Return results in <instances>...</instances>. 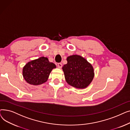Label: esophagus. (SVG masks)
Instances as JSON below:
<instances>
[{"instance_id": "1", "label": "esophagus", "mask_w": 130, "mask_h": 130, "mask_svg": "<svg viewBox=\"0 0 130 130\" xmlns=\"http://www.w3.org/2000/svg\"><path fill=\"white\" fill-rule=\"evenodd\" d=\"M62 66H63V65L61 63H58V64H57V67L59 68V69H61V67H62Z\"/></svg>"}]
</instances>
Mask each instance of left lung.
Listing matches in <instances>:
<instances>
[{
    "mask_svg": "<svg viewBox=\"0 0 130 130\" xmlns=\"http://www.w3.org/2000/svg\"><path fill=\"white\" fill-rule=\"evenodd\" d=\"M67 63L62 69L66 82L78 89H83L89 85L94 77V69L82 56L73 55L67 57Z\"/></svg>",
    "mask_w": 130,
    "mask_h": 130,
    "instance_id": "left-lung-1",
    "label": "left lung"
}]
</instances>
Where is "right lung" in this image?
Here are the masks:
<instances>
[{
    "label": "right lung",
    "mask_w": 130,
    "mask_h": 130,
    "mask_svg": "<svg viewBox=\"0 0 130 130\" xmlns=\"http://www.w3.org/2000/svg\"><path fill=\"white\" fill-rule=\"evenodd\" d=\"M55 64L50 62L47 57H40L27 63L23 69V76L27 83L32 85L42 84L48 80Z\"/></svg>",
    "instance_id": "add662e5"
}]
</instances>
